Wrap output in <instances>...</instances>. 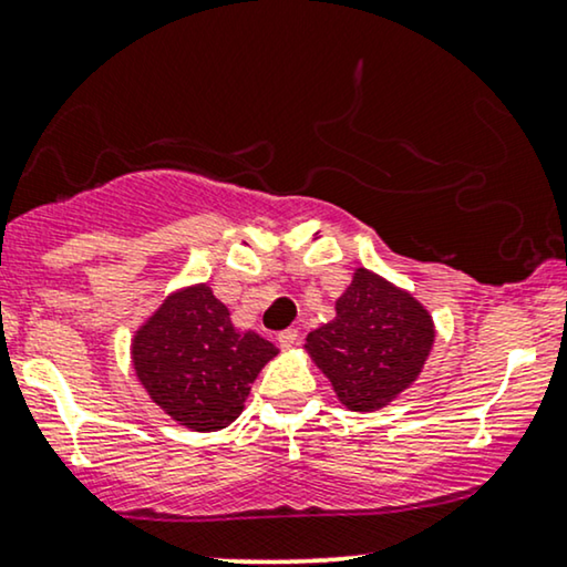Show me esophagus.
<instances>
[{"mask_svg": "<svg viewBox=\"0 0 567 567\" xmlns=\"http://www.w3.org/2000/svg\"><path fill=\"white\" fill-rule=\"evenodd\" d=\"M297 340H299V330L297 328H289V330L278 332V343H281V348H293V346H297Z\"/></svg>", "mask_w": 567, "mask_h": 567, "instance_id": "34e87169", "label": "esophagus"}]
</instances>
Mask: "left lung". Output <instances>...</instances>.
Listing matches in <instances>:
<instances>
[{
	"label": "left lung",
	"mask_w": 567,
	"mask_h": 567,
	"mask_svg": "<svg viewBox=\"0 0 567 567\" xmlns=\"http://www.w3.org/2000/svg\"><path fill=\"white\" fill-rule=\"evenodd\" d=\"M433 340L429 309L413 293L355 268L336 320L309 332L305 348L348 410L371 413L415 382Z\"/></svg>",
	"instance_id": "8db88e82"
}]
</instances>
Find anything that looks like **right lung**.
<instances>
[{"mask_svg": "<svg viewBox=\"0 0 567 567\" xmlns=\"http://www.w3.org/2000/svg\"><path fill=\"white\" fill-rule=\"evenodd\" d=\"M276 353L258 332L237 330L206 284L169 293L131 340L134 371L154 405L200 433L237 421Z\"/></svg>", "mask_w": 567, "mask_h": 567, "instance_id": "1", "label": "right lung"}]
</instances>
